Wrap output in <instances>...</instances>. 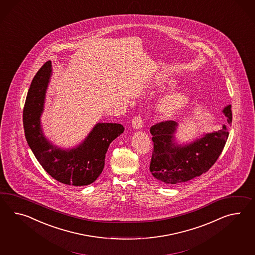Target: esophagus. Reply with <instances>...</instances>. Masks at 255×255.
Returning a JSON list of instances; mask_svg holds the SVG:
<instances>
[{
  "label": "esophagus",
  "mask_w": 255,
  "mask_h": 255,
  "mask_svg": "<svg viewBox=\"0 0 255 255\" xmlns=\"http://www.w3.org/2000/svg\"><path fill=\"white\" fill-rule=\"evenodd\" d=\"M131 125L134 129H141L143 127V119L140 116H135L131 121Z\"/></svg>",
  "instance_id": "34e87169"
}]
</instances>
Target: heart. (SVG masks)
Instances as JSON below:
<instances>
[{
	"mask_svg": "<svg viewBox=\"0 0 255 255\" xmlns=\"http://www.w3.org/2000/svg\"><path fill=\"white\" fill-rule=\"evenodd\" d=\"M189 102V95L184 91H175L159 100L156 109L163 116L172 115L184 108Z\"/></svg>",
	"mask_w": 255,
	"mask_h": 255,
	"instance_id": "1",
	"label": "heart"
}]
</instances>
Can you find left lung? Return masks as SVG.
I'll return each instance as SVG.
<instances>
[{"mask_svg":"<svg viewBox=\"0 0 255 255\" xmlns=\"http://www.w3.org/2000/svg\"><path fill=\"white\" fill-rule=\"evenodd\" d=\"M223 113L231 125V106L224 108ZM177 127L176 122L167 121L150 128L154 143L150 172L166 184L186 182L208 171L222 153L229 137L227 126L223 125L221 130L205 133L190 143L178 144L175 141Z\"/></svg>","mask_w":255,"mask_h":255,"instance_id":"left-lung-1","label":"left lung"}]
</instances>
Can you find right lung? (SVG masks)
Masks as SVG:
<instances>
[{
    "instance_id": "obj_1",
    "label": "right lung",
    "mask_w": 255,
    "mask_h": 255,
    "mask_svg": "<svg viewBox=\"0 0 255 255\" xmlns=\"http://www.w3.org/2000/svg\"><path fill=\"white\" fill-rule=\"evenodd\" d=\"M51 62H45L32 80L23 111L25 139L42 168L55 180L67 185L85 186L99 178L106 153L125 127L119 124H97L83 143L62 149L45 137L40 124L46 91L51 76Z\"/></svg>"
}]
</instances>
